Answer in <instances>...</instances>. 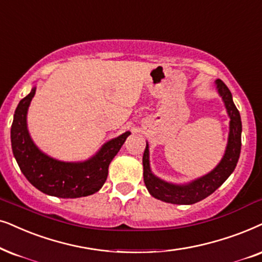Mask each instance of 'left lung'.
<instances>
[{
  "label": "left lung",
  "mask_w": 262,
  "mask_h": 262,
  "mask_svg": "<svg viewBox=\"0 0 262 262\" xmlns=\"http://www.w3.org/2000/svg\"><path fill=\"white\" fill-rule=\"evenodd\" d=\"M215 88L222 97L224 106L230 118L229 138L224 156L218 165L207 174L185 183L174 184L159 178L152 173L149 160V144L147 143L143 154V178L144 184L152 198L173 205H192L208 198L235 171L241 154V135H242V121L239 112L232 100V94L220 79L215 80Z\"/></svg>",
  "instance_id": "obj_1"
}]
</instances>
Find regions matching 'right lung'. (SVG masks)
I'll list each match as a JSON object with an SVG mask.
<instances>
[{"label": "right lung", "instance_id": "obj_1", "mask_svg": "<svg viewBox=\"0 0 262 262\" xmlns=\"http://www.w3.org/2000/svg\"><path fill=\"white\" fill-rule=\"evenodd\" d=\"M35 94L33 86L31 93L19 102L11 128L13 155L23 174L39 191L56 198L77 199L97 192L106 182L111 161L131 132L106 142L88 160H57L37 147L27 128V111Z\"/></svg>", "mask_w": 262, "mask_h": 262}]
</instances>
